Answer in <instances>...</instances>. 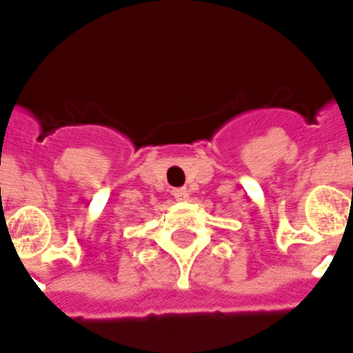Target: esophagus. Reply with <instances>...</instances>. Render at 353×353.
<instances>
[{
  "label": "esophagus",
  "instance_id": "esophagus-1",
  "mask_svg": "<svg viewBox=\"0 0 353 353\" xmlns=\"http://www.w3.org/2000/svg\"><path fill=\"white\" fill-rule=\"evenodd\" d=\"M172 196L177 199V201H185L188 198V190L187 188H174L172 190Z\"/></svg>",
  "mask_w": 353,
  "mask_h": 353
}]
</instances>
